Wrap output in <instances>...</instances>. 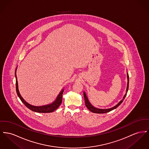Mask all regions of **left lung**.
Masks as SVG:
<instances>
[{"instance_id":"1","label":"left lung","mask_w":149,"mask_h":149,"mask_svg":"<svg viewBox=\"0 0 149 149\" xmlns=\"http://www.w3.org/2000/svg\"><path fill=\"white\" fill-rule=\"evenodd\" d=\"M127 79H128V84H127V91H126V94L124 95V97H123V99H122L121 100H120L118 103V104H117L115 106L112 107V108H110V109H98V108H96L95 107H94L90 103L89 101V99L88 98L87 96H86V94L85 92H84V99H85V105L86 106V107L88 108V109H89L90 111L93 113H107V112H109V111L113 110V109H116L118 107H119V106L121 104V103L123 102L124 99H125L126 95H127V92H128V88H129V75H128V73H127Z\"/></svg>"}]
</instances>
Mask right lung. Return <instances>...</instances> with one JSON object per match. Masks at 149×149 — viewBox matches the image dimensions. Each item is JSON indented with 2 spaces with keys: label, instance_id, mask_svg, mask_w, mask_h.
<instances>
[{
  "label": "right lung",
  "instance_id": "1",
  "mask_svg": "<svg viewBox=\"0 0 149 149\" xmlns=\"http://www.w3.org/2000/svg\"><path fill=\"white\" fill-rule=\"evenodd\" d=\"M17 69V68H16ZM16 69L15 71V77H16V92L17 94L18 97L20 98V100L21 102L30 110L36 112H40V113H49V112H52L55 110L57 109L60 106V105L61 103L62 102V96L64 91V89H62V90L60 92L59 94H58V97H56V99L54 102H53L52 103L47 104V105H45V106H35L31 105L27 103L23 98L21 96L19 90L18 88V82H17V76H16Z\"/></svg>",
  "mask_w": 149,
  "mask_h": 149
}]
</instances>
